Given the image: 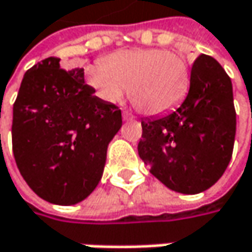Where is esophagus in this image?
<instances>
[{"label":"esophagus","instance_id":"esophagus-1","mask_svg":"<svg viewBox=\"0 0 252 252\" xmlns=\"http://www.w3.org/2000/svg\"><path fill=\"white\" fill-rule=\"evenodd\" d=\"M123 120H124V121H131V120H134V117H132L131 112L124 111V112H123Z\"/></svg>","mask_w":252,"mask_h":252}]
</instances>
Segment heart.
Returning a JSON list of instances; mask_svg holds the SVG:
<instances>
[{
	"mask_svg": "<svg viewBox=\"0 0 252 252\" xmlns=\"http://www.w3.org/2000/svg\"><path fill=\"white\" fill-rule=\"evenodd\" d=\"M86 80L105 102H118L124 92L132 105L158 115L182 102L190 83V69L179 53L161 49L117 52L102 64L86 69Z\"/></svg>",
	"mask_w": 252,
	"mask_h": 252,
	"instance_id": "1",
	"label": "heart"
}]
</instances>
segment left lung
Returning a JSON list of instances; mask_svg holds the SVG:
<instances>
[{"label": "left lung", "instance_id": "left-lung-1", "mask_svg": "<svg viewBox=\"0 0 252 252\" xmlns=\"http://www.w3.org/2000/svg\"><path fill=\"white\" fill-rule=\"evenodd\" d=\"M138 154L164 186L185 194L214 186L232 157L237 114L232 82L217 60L200 55L186 99L173 112L141 121Z\"/></svg>", "mask_w": 252, "mask_h": 252}]
</instances>
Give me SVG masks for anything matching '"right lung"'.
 Wrapping results in <instances>:
<instances>
[{
  "label": "right lung",
  "mask_w": 252,
  "mask_h": 252,
  "mask_svg": "<svg viewBox=\"0 0 252 252\" xmlns=\"http://www.w3.org/2000/svg\"><path fill=\"white\" fill-rule=\"evenodd\" d=\"M83 69L47 58L29 69L12 108V153L32 190L55 205L86 199L102 177L121 109L94 95Z\"/></svg>",
  "instance_id": "add662e5"
}]
</instances>
